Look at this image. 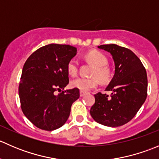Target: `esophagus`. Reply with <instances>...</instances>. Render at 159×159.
I'll list each match as a JSON object with an SVG mask.
<instances>
[{
    "mask_svg": "<svg viewBox=\"0 0 159 159\" xmlns=\"http://www.w3.org/2000/svg\"><path fill=\"white\" fill-rule=\"evenodd\" d=\"M85 94H86V93L84 92V91H80V96H81V97H83V96H84V95H85Z\"/></svg>",
    "mask_w": 159,
    "mask_h": 159,
    "instance_id": "esophagus-1",
    "label": "esophagus"
}]
</instances>
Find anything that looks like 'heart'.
Wrapping results in <instances>:
<instances>
[{
    "label": "heart",
    "instance_id": "1",
    "mask_svg": "<svg viewBox=\"0 0 159 159\" xmlns=\"http://www.w3.org/2000/svg\"><path fill=\"white\" fill-rule=\"evenodd\" d=\"M86 59L94 65L92 71L94 78H77L70 81V86L82 91H89L94 89L98 84V79L102 82L105 83L109 80L110 71L106 67L108 65V58L105 54L97 51H91L86 54ZM67 70L70 76L77 75L78 70V62L75 58H72L67 65Z\"/></svg>",
    "mask_w": 159,
    "mask_h": 159
}]
</instances>
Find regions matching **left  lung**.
Returning a JSON list of instances; mask_svg holds the SVG:
<instances>
[{"instance_id": "8db88e82", "label": "left lung", "mask_w": 159, "mask_h": 159, "mask_svg": "<svg viewBox=\"0 0 159 159\" xmlns=\"http://www.w3.org/2000/svg\"><path fill=\"white\" fill-rule=\"evenodd\" d=\"M109 52L115 62V75L105 91L94 94L95 102L90 114L98 123L108 127H118L131 121L147 97L148 79L140 59L131 50L117 44L98 46Z\"/></svg>"}]
</instances>
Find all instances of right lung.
Masks as SVG:
<instances>
[{
	"mask_svg": "<svg viewBox=\"0 0 159 159\" xmlns=\"http://www.w3.org/2000/svg\"><path fill=\"white\" fill-rule=\"evenodd\" d=\"M76 54L73 46L50 44L34 51L25 63L18 89L20 105L24 115L38 129L61 127L79 98L78 89L54 94L69 82L67 65Z\"/></svg>",
	"mask_w": 159,
	"mask_h": 159,
	"instance_id": "right-lung-1",
	"label": "right lung"
}]
</instances>
